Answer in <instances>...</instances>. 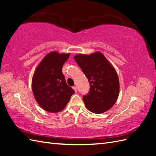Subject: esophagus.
Listing matches in <instances>:
<instances>
[{
    "mask_svg": "<svg viewBox=\"0 0 156 156\" xmlns=\"http://www.w3.org/2000/svg\"><path fill=\"white\" fill-rule=\"evenodd\" d=\"M73 89L74 90L75 92H77V87H75V86L73 87Z\"/></svg>",
    "mask_w": 156,
    "mask_h": 156,
    "instance_id": "1",
    "label": "esophagus"
}]
</instances>
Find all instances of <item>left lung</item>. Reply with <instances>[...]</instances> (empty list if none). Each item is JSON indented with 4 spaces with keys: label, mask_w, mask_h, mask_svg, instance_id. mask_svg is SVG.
<instances>
[{
    "label": "left lung",
    "mask_w": 156,
    "mask_h": 156,
    "mask_svg": "<svg viewBox=\"0 0 156 156\" xmlns=\"http://www.w3.org/2000/svg\"><path fill=\"white\" fill-rule=\"evenodd\" d=\"M79 66L90 85V92L83 99L87 109L100 114L115 105L119 95L120 83L116 71L101 52L89 55L74 56Z\"/></svg>",
    "instance_id": "left-lung-1"
}]
</instances>
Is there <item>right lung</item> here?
Listing matches in <instances>:
<instances>
[{
	"label": "right lung",
	"instance_id": "1",
	"mask_svg": "<svg viewBox=\"0 0 156 156\" xmlns=\"http://www.w3.org/2000/svg\"><path fill=\"white\" fill-rule=\"evenodd\" d=\"M69 55L50 52L34 71L32 79L33 94L37 103L46 111L56 113L63 110L75 93L66 82L62 72Z\"/></svg>",
	"mask_w": 156,
	"mask_h": 156
}]
</instances>
